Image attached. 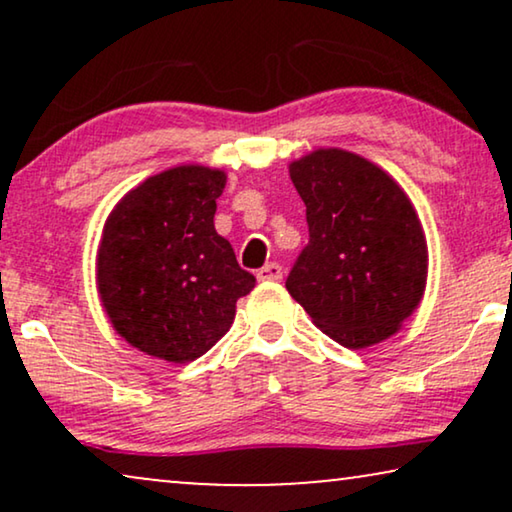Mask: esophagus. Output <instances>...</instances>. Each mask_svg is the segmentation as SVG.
<instances>
[{"label": "esophagus", "mask_w": 512, "mask_h": 512, "mask_svg": "<svg viewBox=\"0 0 512 512\" xmlns=\"http://www.w3.org/2000/svg\"><path fill=\"white\" fill-rule=\"evenodd\" d=\"M258 279L261 282H279L282 279V265L279 263H265L261 270H258Z\"/></svg>", "instance_id": "1"}]
</instances>
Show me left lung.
<instances>
[{
    "label": "left lung",
    "instance_id": "left-lung-1",
    "mask_svg": "<svg viewBox=\"0 0 512 512\" xmlns=\"http://www.w3.org/2000/svg\"><path fill=\"white\" fill-rule=\"evenodd\" d=\"M310 242L286 289L342 347L363 349L394 335L424 296L429 251L422 223L387 172L342 149L293 160Z\"/></svg>",
    "mask_w": 512,
    "mask_h": 512
}]
</instances>
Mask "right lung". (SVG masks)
Listing matches in <instances>:
<instances>
[{"instance_id":"obj_1","label":"right lung","mask_w":512,"mask_h":512,"mask_svg":"<svg viewBox=\"0 0 512 512\" xmlns=\"http://www.w3.org/2000/svg\"><path fill=\"white\" fill-rule=\"evenodd\" d=\"M226 172L179 165L114 207L97 249V291L116 333L139 352L188 363L209 352L254 289L214 228Z\"/></svg>"}]
</instances>
